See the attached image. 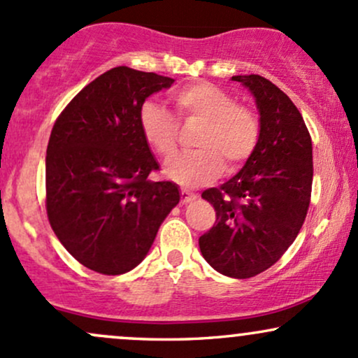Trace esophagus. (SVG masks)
Returning <instances> with one entry per match:
<instances>
[{
	"label": "esophagus",
	"mask_w": 358,
	"mask_h": 358,
	"mask_svg": "<svg viewBox=\"0 0 358 358\" xmlns=\"http://www.w3.org/2000/svg\"><path fill=\"white\" fill-rule=\"evenodd\" d=\"M196 199V195L195 193H192V192H188V190H180V202L182 203H190V202H193V200Z\"/></svg>",
	"instance_id": "obj_1"
}]
</instances>
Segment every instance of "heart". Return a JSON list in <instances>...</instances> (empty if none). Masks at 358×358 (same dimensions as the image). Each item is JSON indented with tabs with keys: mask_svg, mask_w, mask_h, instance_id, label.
I'll use <instances>...</instances> for the list:
<instances>
[{
	"mask_svg": "<svg viewBox=\"0 0 358 358\" xmlns=\"http://www.w3.org/2000/svg\"><path fill=\"white\" fill-rule=\"evenodd\" d=\"M176 114L183 121L202 122L187 153L166 166V176L185 187L210 183L225 168L234 173L252 156L261 139V121L256 110L237 104L224 89L210 82H193L175 90ZM138 126L146 145L165 162L178 151V122L165 108L148 101L139 108Z\"/></svg>",
	"mask_w": 358,
	"mask_h": 358,
	"instance_id": "b5f03b06",
	"label": "heart"
}]
</instances>
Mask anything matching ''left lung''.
Masks as SVG:
<instances>
[{
	"instance_id": "8db88e82",
	"label": "left lung",
	"mask_w": 358,
	"mask_h": 358,
	"mask_svg": "<svg viewBox=\"0 0 358 358\" xmlns=\"http://www.w3.org/2000/svg\"><path fill=\"white\" fill-rule=\"evenodd\" d=\"M249 87L261 113V139L236 176L202 196L215 224L200 236L205 261L236 279L257 276L281 259L306 219L313 183L310 131L293 101L273 82L234 76Z\"/></svg>"
}]
</instances>
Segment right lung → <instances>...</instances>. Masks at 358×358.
I'll return each instance as SVG.
<instances>
[{
    "instance_id": "obj_1",
    "label": "right lung",
    "mask_w": 358,
    "mask_h": 358,
    "mask_svg": "<svg viewBox=\"0 0 358 358\" xmlns=\"http://www.w3.org/2000/svg\"><path fill=\"white\" fill-rule=\"evenodd\" d=\"M173 79L114 67L65 106L45 162L52 231L85 268L116 276L136 268L180 202L175 183L153 182L159 166L141 136L139 108Z\"/></svg>"
}]
</instances>
